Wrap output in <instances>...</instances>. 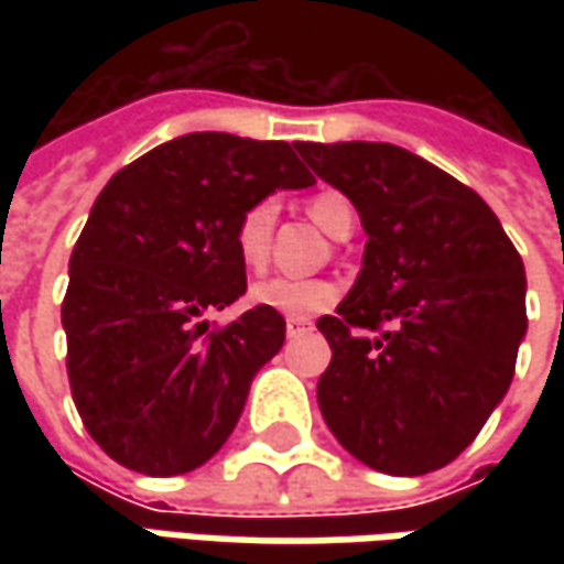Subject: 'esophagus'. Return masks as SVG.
<instances>
[{
    "instance_id": "obj_1",
    "label": "esophagus",
    "mask_w": 564,
    "mask_h": 564,
    "mask_svg": "<svg viewBox=\"0 0 564 564\" xmlns=\"http://www.w3.org/2000/svg\"><path fill=\"white\" fill-rule=\"evenodd\" d=\"M307 329H314V323H311L307 316H289V319H285V333L292 338L301 336V333H307Z\"/></svg>"
}]
</instances>
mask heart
<instances>
[{"label": "heart", "mask_w": 564, "mask_h": 564, "mask_svg": "<svg viewBox=\"0 0 564 564\" xmlns=\"http://www.w3.org/2000/svg\"><path fill=\"white\" fill-rule=\"evenodd\" d=\"M307 213L314 223L329 235H338L341 226L355 223L351 204L336 194V191H319L307 200ZM272 228H275V204L272 200H257L250 204L231 231V245L241 260V267L250 272L263 270L270 260ZM250 304L267 307L285 316H307L326 311L338 297V285L329 279H297V275H270L250 289Z\"/></svg>", "instance_id": "obj_1"}]
</instances>
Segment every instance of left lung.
I'll return each instance as SVG.
<instances>
[{
	"label": "left lung",
	"mask_w": 564,
	"mask_h": 564,
	"mask_svg": "<svg viewBox=\"0 0 564 564\" xmlns=\"http://www.w3.org/2000/svg\"><path fill=\"white\" fill-rule=\"evenodd\" d=\"M358 206L364 270L316 329V401L358 462L417 477L455 462L509 392L528 329L524 263L477 191L392 143H297Z\"/></svg>",
	"instance_id": "8db88e82"
}]
</instances>
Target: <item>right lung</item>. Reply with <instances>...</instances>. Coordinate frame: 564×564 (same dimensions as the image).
Here are the masks:
<instances>
[{
	"instance_id": "1",
	"label": "right lung",
	"mask_w": 564,
	"mask_h": 564,
	"mask_svg": "<svg viewBox=\"0 0 564 564\" xmlns=\"http://www.w3.org/2000/svg\"><path fill=\"white\" fill-rule=\"evenodd\" d=\"M307 185L297 143L197 131L99 191L72 250L62 326L77 414L112 462L175 477L231 436L285 319L253 307L209 326L206 314L248 289L231 245L238 216L275 187Z\"/></svg>"
}]
</instances>
